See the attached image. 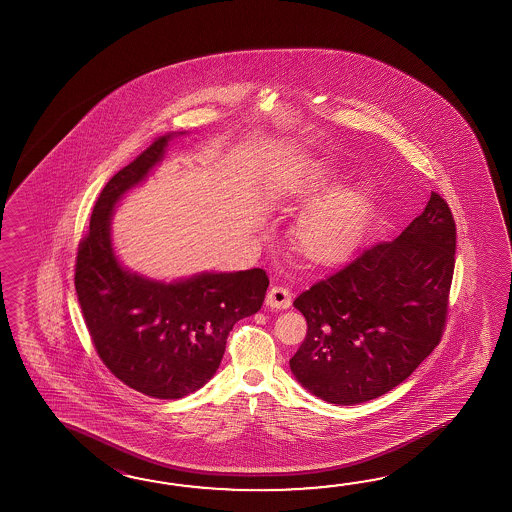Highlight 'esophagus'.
I'll use <instances>...</instances> for the list:
<instances>
[{
    "label": "esophagus",
    "instance_id": "obj_1",
    "mask_svg": "<svg viewBox=\"0 0 512 512\" xmlns=\"http://www.w3.org/2000/svg\"><path fill=\"white\" fill-rule=\"evenodd\" d=\"M265 302H267V305L272 307V309H287V307H291L293 298H291V291H289L287 287L274 285V287L269 289Z\"/></svg>",
    "mask_w": 512,
    "mask_h": 512
}]
</instances>
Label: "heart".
I'll list each match as a JSON object with an SVG mask.
<instances>
[{"label": "heart", "instance_id": "heart-1", "mask_svg": "<svg viewBox=\"0 0 512 512\" xmlns=\"http://www.w3.org/2000/svg\"><path fill=\"white\" fill-rule=\"evenodd\" d=\"M333 170L324 163L311 164L283 186V205L309 207L333 185ZM370 197L360 190H340L324 197L298 225L296 240L309 260L331 263L357 247L370 218Z\"/></svg>", "mask_w": 512, "mask_h": 512}]
</instances>
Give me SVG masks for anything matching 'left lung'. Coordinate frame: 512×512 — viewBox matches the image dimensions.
<instances>
[{
  "label": "left lung",
  "mask_w": 512,
  "mask_h": 512,
  "mask_svg": "<svg viewBox=\"0 0 512 512\" xmlns=\"http://www.w3.org/2000/svg\"><path fill=\"white\" fill-rule=\"evenodd\" d=\"M456 263V221L432 192L393 241L360 252L294 300L307 335L289 360L309 392L333 404L377 399L441 342Z\"/></svg>",
  "instance_id": "obj_1"
}]
</instances>
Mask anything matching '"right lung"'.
<instances>
[{"label":"right lung","mask_w":512,"mask_h":512,"mask_svg":"<svg viewBox=\"0 0 512 512\" xmlns=\"http://www.w3.org/2000/svg\"><path fill=\"white\" fill-rule=\"evenodd\" d=\"M174 135L159 137L100 192L75 265L78 304L98 357L119 381L153 399H181L219 368L234 324L261 309L263 269L205 272L155 282L120 265L109 219L120 197L139 185Z\"/></svg>","instance_id":"obj_1"}]
</instances>
